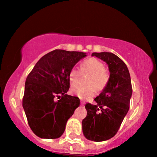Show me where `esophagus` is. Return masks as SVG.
<instances>
[{"label":"esophagus","mask_w":157,"mask_h":157,"mask_svg":"<svg viewBox=\"0 0 157 157\" xmlns=\"http://www.w3.org/2000/svg\"><path fill=\"white\" fill-rule=\"evenodd\" d=\"M81 104H82V106H84V101H81Z\"/></svg>","instance_id":"esophagus-1"}]
</instances>
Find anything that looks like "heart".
I'll list each match as a JSON object with an SVG mask.
<instances>
[{
	"label": "heart",
	"instance_id": "obj_1",
	"mask_svg": "<svg viewBox=\"0 0 157 157\" xmlns=\"http://www.w3.org/2000/svg\"><path fill=\"white\" fill-rule=\"evenodd\" d=\"M82 71L84 73H90L89 79L90 86H78L72 89V93L81 99H86L95 95L96 90H102L106 86L109 79V75L106 71L104 63L96 58H89L82 62L81 71L73 67L70 71L68 78L73 86L78 85L82 77Z\"/></svg>",
	"mask_w": 157,
	"mask_h": 157
}]
</instances>
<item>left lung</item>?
I'll use <instances>...</instances> for the list:
<instances>
[{
    "mask_svg": "<svg viewBox=\"0 0 157 157\" xmlns=\"http://www.w3.org/2000/svg\"><path fill=\"white\" fill-rule=\"evenodd\" d=\"M109 66V82L98 96L96 104L87 103V112L82 121L83 134L89 140L101 142L113 137L119 130L129 109L132 86L128 67L124 62L110 52L93 53Z\"/></svg>",
    "mask_w": 157,
    "mask_h": 157,
    "instance_id": "1",
    "label": "left lung"
}]
</instances>
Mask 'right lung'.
Masks as SVG:
<instances>
[{
  "label": "right lung",
  "mask_w": 157,
  "mask_h": 157,
  "mask_svg": "<svg viewBox=\"0 0 157 157\" xmlns=\"http://www.w3.org/2000/svg\"><path fill=\"white\" fill-rule=\"evenodd\" d=\"M85 56L83 52L54 50L44 55L28 75L23 107L31 129L39 137L56 139L64 133L67 120L80 104L78 97L66 94L68 74Z\"/></svg>",
  "instance_id": "obj_1"
}]
</instances>
